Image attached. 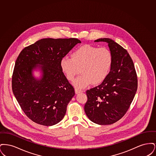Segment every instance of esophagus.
Segmentation results:
<instances>
[{
	"mask_svg": "<svg viewBox=\"0 0 156 156\" xmlns=\"http://www.w3.org/2000/svg\"><path fill=\"white\" fill-rule=\"evenodd\" d=\"M75 94H79V93H80V92H82V90H81V89L75 88Z\"/></svg>",
	"mask_w": 156,
	"mask_h": 156,
	"instance_id": "1",
	"label": "esophagus"
}]
</instances>
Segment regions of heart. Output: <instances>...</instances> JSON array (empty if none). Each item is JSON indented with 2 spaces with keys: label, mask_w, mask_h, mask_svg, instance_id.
I'll return each mask as SVG.
<instances>
[{
  "label": "heart",
  "mask_w": 156,
  "mask_h": 156,
  "mask_svg": "<svg viewBox=\"0 0 156 156\" xmlns=\"http://www.w3.org/2000/svg\"><path fill=\"white\" fill-rule=\"evenodd\" d=\"M71 57L61 59L60 68L70 81L74 80L80 68L81 75L73 83L77 88H85L91 83L94 85L102 83L109 74L113 62L109 49L89 44L78 47L71 53Z\"/></svg>",
  "instance_id": "b5f03b06"
}]
</instances>
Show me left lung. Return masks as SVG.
<instances>
[{
    "label": "left lung",
    "mask_w": 156,
    "mask_h": 156,
    "mask_svg": "<svg viewBox=\"0 0 156 156\" xmlns=\"http://www.w3.org/2000/svg\"><path fill=\"white\" fill-rule=\"evenodd\" d=\"M108 44L113 57L109 74L101 84L87 90L84 110L92 122L111 125L121 119L129 109L137 89V77L133 60L127 50L108 38L95 42Z\"/></svg>",
    "instance_id": "obj_1"
}]
</instances>
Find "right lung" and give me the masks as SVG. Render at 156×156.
I'll use <instances>...</instances> for the list:
<instances>
[{
	"label": "right lung",
	"mask_w": 156,
	"mask_h": 156,
	"mask_svg": "<svg viewBox=\"0 0 156 156\" xmlns=\"http://www.w3.org/2000/svg\"><path fill=\"white\" fill-rule=\"evenodd\" d=\"M81 43L75 38H43L25 47L19 55L12 75V90L23 111L33 122L52 126L64 117L75 90L61 69L60 61ZM37 67L42 72L40 80L32 74Z\"/></svg>",
	"instance_id": "right-lung-1"
}]
</instances>
